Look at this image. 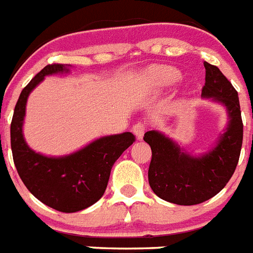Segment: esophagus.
I'll list each match as a JSON object with an SVG mask.
<instances>
[{
  "label": "esophagus",
  "mask_w": 253,
  "mask_h": 253,
  "mask_svg": "<svg viewBox=\"0 0 253 253\" xmlns=\"http://www.w3.org/2000/svg\"><path fill=\"white\" fill-rule=\"evenodd\" d=\"M133 133L135 134V137H137L138 139H142L144 133H146V124L142 122H138L137 124H134Z\"/></svg>",
  "instance_id": "obj_1"
}]
</instances>
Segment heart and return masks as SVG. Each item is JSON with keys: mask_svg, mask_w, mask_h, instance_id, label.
<instances>
[{"mask_svg": "<svg viewBox=\"0 0 253 253\" xmlns=\"http://www.w3.org/2000/svg\"><path fill=\"white\" fill-rule=\"evenodd\" d=\"M148 77L154 84L158 87H169L172 84H177L182 78V75L178 69L169 66L153 67L149 71Z\"/></svg>", "mask_w": 253, "mask_h": 253, "instance_id": "b5f03b06", "label": "heart"}]
</instances>
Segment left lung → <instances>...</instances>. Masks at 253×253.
Wrapping results in <instances>:
<instances>
[{
    "label": "left lung",
    "mask_w": 253,
    "mask_h": 253,
    "mask_svg": "<svg viewBox=\"0 0 253 253\" xmlns=\"http://www.w3.org/2000/svg\"><path fill=\"white\" fill-rule=\"evenodd\" d=\"M204 67L202 96L225 106L229 119L215 146L196 157L157 130L147 131L143 138L152 149L148 169L151 189L158 198L177 205L200 204L215 196L231 180L242 148L238 92L218 67L208 62Z\"/></svg>",
    "instance_id": "left-lung-1"
}]
</instances>
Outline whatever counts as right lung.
<instances>
[{
	"label": "right lung",
	"mask_w": 253,
	"mask_h": 253,
	"mask_svg": "<svg viewBox=\"0 0 253 253\" xmlns=\"http://www.w3.org/2000/svg\"><path fill=\"white\" fill-rule=\"evenodd\" d=\"M67 64H48L21 91L11 122V149L20 178L38 200L63 213L95 204L106 190L114 163L135 137L129 131L93 140L80 151L48 157L28 146L22 134L26 101L45 76L69 72Z\"/></svg>",
	"instance_id": "add662e5"
}]
</instances>
